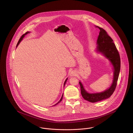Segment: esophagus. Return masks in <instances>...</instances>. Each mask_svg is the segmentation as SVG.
<instances>
[{"instance_id":"1","label":"esophagus","mask_w":133,"mask_h":133,"mask_svg":"<svg viewBox=\"0 0 133 133\" xmlns=\"http://www.w3.org/2000/svg\"><path fill=\"white\" fill-rule=\"evenodd\" d=\"M69 75H70V76H75L76 75V72L75 71H71L70 72V74H69Z\"/></svg>"}]
</instances>
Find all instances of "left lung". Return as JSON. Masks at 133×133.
<instances>
[{
	"label": "left lung",
	"instance_id": "obj_1",
	"mask_svg": "<svg viewBox=\"0 0 133 133\" xmlns=\"http://www.w3.org/2000/svg\"><path fill=\"white\" fill-rule=\"evenodd\" d=\"M95 26L100 30L96 41L97 47L95 51L97 53L103 55L110 62L113 70V78L112 83L109 88L103 92L97 93H89L86 90L81 81L79 82L83 97L91 103L103 101L109 98L113 94L117 85L120 70V58L113 40L105 30L97 26Z\"/></svg>",
	"mask_w": 133,
	"mask_h": 133
}]
</instances>
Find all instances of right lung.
<instances>
[{"mask_svg": "<svg viewBox=\"0 0 133 133\" xmlns=\"http://www.w3.org/2000/svg\"><path fill=\"white\" fill-rule=\"evenodd\" d=\"M30 31H28V32H26L25 34H24V35H23L22 36H21V37L20 38V39H19V41H18V43H17V46H16V48L17 47V46L19 45V44H20V43L21 42V41L22 40V39L24 38V37H25V36L26 35H27L28 34H29V33H30ZM67 79H68V78H67L66 79V80H65V82H64V86H65V84H66V82H67ZM63 94H62V97H61V99H60V100H59V101L57 103H56L55 105H54L53 106H55V105H57L58 103H59L61 101H62V99H63Z\"/></svg>", "mask_w": 133, "mask_h": 133, "instance_id": "obj_1", "label": "right lung"}]
</instances>
